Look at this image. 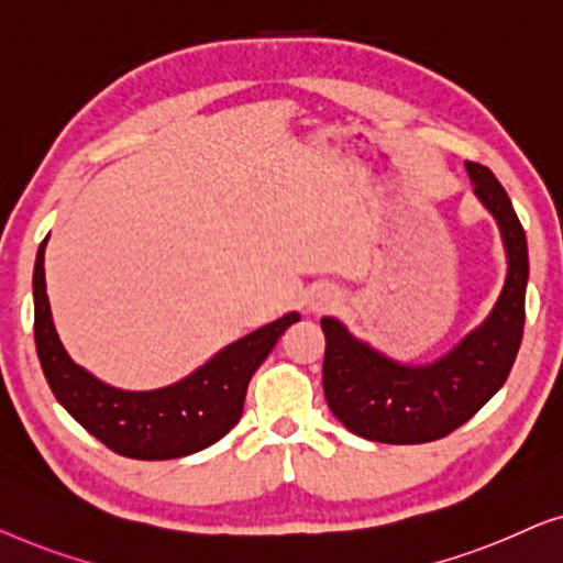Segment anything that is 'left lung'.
<instances>
[{
    "instance_id": "8db88e82",
    "label": "left lung",
    "mask_w": 563,
    "mask_h": 563,
    "mask_svg": "<svg viewBox=\"0 0 563 563\" xmlns=\"http://www.w3.org/2000/svg\"><path fill=\"white\" fill-rule=\"evenodd\" d=\"M474 191L495 213L508 250V280L495 311L454 352L429 367H402L321 319L323 395L339 421L362 439L426 443L464 426L508 379L526 327L528 242L512 203L485 165L466 161Z\"/></svg>"
}]
</instances>
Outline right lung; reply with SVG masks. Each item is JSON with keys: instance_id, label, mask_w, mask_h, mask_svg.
I'll return each mask as SVG.
<instances>
[{"instance_id": "obj_1", "label": "right lung", "mask_w": 563, "mask_h": 563, "mask_svg": "<svg viewBox=\"0 0 563 563\" xmlns=\"http://www.w3.org/2000/svg\"><path fill=\"white\" fill-rule=\"evenodd\" d=\"M45 242L37 250L35 290V350L47 385L63 408L104 446L130 459H178L196 454L227 437L240 421L250 377L265 362L290 323L288 313L229 344L201 369L180 383L153 393L114 390L70 362L53 329L45 292Z\"/></svg>"}]
</instances>
